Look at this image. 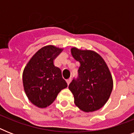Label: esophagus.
Returning <instances> with one entry per match:
<instances>
[{"mask_svg": "<svg viewBox=\"0 0 134 134\" xmlns=\"http://www.w3.org/2000/svg\"><path fill=\"white\" fill-rule=\"evenodd\" d=\"M71 79H67V85H68V86H69V83H71Z\"/></svg>", "mask_w": 134, "mask_h": 134, "instance_id": "esophagus-1", "label": "esophagus"}]
</instances>
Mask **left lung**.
<instances>
[{
  "instance_id": "1",
  "label": "left lung",
  "mask_w": 134,
  "mask_h": 134,
  "mask_svg": "<svg viewBox=\"0 0 134 134\" xmlns=\"http://www.w3.org/2000/svg\"><path fill=\"white\" fill-rule=\"evenodd\" d=\"M72 56L80 63L79 76L69 85L74 104L84 112H92L103 107L110 97L113 81L106 62L91 50L71 48Z\"/></svg>"
}]
</instances>
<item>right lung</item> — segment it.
<instances>
[{"label":"right lung","instance_id":"add662e5","mask_svg":"<svg viewBox=\"0 0 134 134\" xmlns=\"http://www.w3.org/2000/svg\"><path fill=\"white\" fill-rule=\"evenodd\" d=\"M63 50L53 45L44 46L33 55L24 68V91L30 102L38 108L51 105L59 92L67 87L61 70L53 63Z\"/></svg>","mask_w":134,"mask_h":134}]
</instances>
